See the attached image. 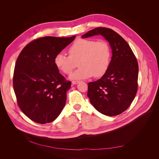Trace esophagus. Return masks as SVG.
Segmentation results:
<instances>
[{"instance_id": "esophagus-1", "label": "esophagus", "mask_w": 159, "mask_h": 159, "mask_svg": "<svg viewBox=\"0 0 159 159\" xmlns=\"http://www.w3.org/2000/svg\"><path fill=\"white\" fill-rule=\"evenodd\" d=\"M79 82H80L79 81H71V83H72V84H73V85H75V84H78Z\"/></svg>"}]
</instances>
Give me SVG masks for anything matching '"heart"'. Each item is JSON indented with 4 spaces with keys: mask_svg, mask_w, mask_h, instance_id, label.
Wrapping results in <instances>:
<instances>
[{
    "mask_svg": "<svg viewBox=\"0 0 159 159\" xmlns=\"http://www.w3.org/2000/svg\"><path fill=\"white\" fill-rule=\"evenodd\" d=\"M69 56L58 53L54 57L56 68L69 75L79 63L80 68L71 75V79L80 80L103 76L109 68L112 52L109 43L105 40H76L68 49Z\"/></svg>",
    "mask_w": 159,
    "mask_h": 159,
    "instance_id": "b5f03b06",
    "label": "heart"
}]
</instances>
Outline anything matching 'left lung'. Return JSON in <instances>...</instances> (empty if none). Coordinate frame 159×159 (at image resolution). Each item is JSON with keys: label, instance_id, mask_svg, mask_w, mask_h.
<instances>
[{"label": "left lung", "instance_id": "obj_1", "mask_svg": "<svg viewBox=\"0 0 159 159\" xmlns=\"http://www.w3.org/2000/svg\"><path fill=\"white\" fill-rule=\"evenodd\" d=\"M102 35L112 49L109 68L99 80L88 84V97L99 112L115 116L127 110L138 89L139 66L128 43L108 28L98 27L83 35V38Z\"/></svg>", "mask_w": 159, "mask_h": 159}]
</instances>
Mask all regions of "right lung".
Listing matches in <instances>:
<instances>
[{
    "mask_svg": "<svg viewBox=\"0 0 159 159\" xmlns=\"http://www.w3.org/2000/svg\"><path fill=\"white\" fill-rule=\"evenodd\" d=\"M75 38H38L19 54L13 74L14 91L19 107L32 121L50 123L63 109L71 81L59 73L54 57Z\"/></svg>",
    "mask_w": 159,
    "mask_h": 159,
    "instance_id": "add662e5",
    "label": "right lung"
}]
</instances>
